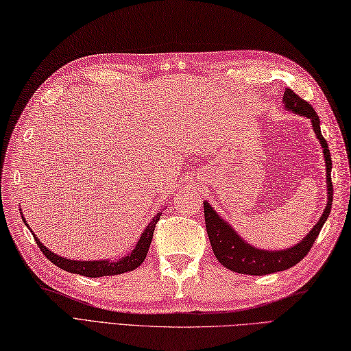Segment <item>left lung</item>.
I'll return each instance as SVG.
<instances>
[{
  "mask_svg": "<svg viewBox=\"0 0 351 351\" xmlns=\"http://www.w3.org/2000/svg\"><path fill=\"white\" fill-rule=\"evenodd\" d=\"M283 107L287 111H292L293 114L302 116L310 119L313 125V131L315 134V138L319 140L323 158H324V167H326V205L322 213L320 219L317 220L308 234H306L301 241L296 243L292 247L281 250H265L259 247L252 245L247 243L241 235L237 232L229 223L228 220L221 217L219 213L211 207L208 201H204V215H205V228H207V234L211 243L213 253H215L216 259L223 265L225 268L238 272V274H247V276H267L272 272L285 271L292 268L293 265L301 262L310 249L313 247L315 238L319 237L323 225L326 223L329 217V213L332 208V199H333V187L330 180V171H332V159L330 152L328 147V141L323 138L320 131V119L315 113L314 108L308 102L299 98L292 89L285 90L283 97Z\"/></svg>",
  "mask_w": 351,
  "mask_h": 351,
  "instance_id": "obj_1",
  "label": "left lung"
}]
</instances>
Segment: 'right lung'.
<instances>
[{
    "instance_id": "add662e5",
    "label": "right lung",
    "mask_w": 351,
    "mask_h": 351,
    "mask_svg": "<svg viewBox=\"0 0 351 351\" xmlns=\"http://www.w3.org/2000/svg\"><path fill=\"white\" fill-rule=\"evenodd\" d=\"M21 215H22V210H21ZM160 215H162V211H159L158 215L150 220V223L144 228L143 234L138 238V241H136L134 249L126 256H123V258L114 259V261H111V259H98V261L66 259V258H64V256H59L55 252L49 250L47 247L38 240L37 235L32 232V229L27 223V220H25L23 215H22V220L32 232V237L36 238V243L41 249L43 254H45L46 258L53 265H56L58 268H61L66 272H71V274H79V276H84V277L97 278V277L123 274V272H130V271H134L135 268H138L140 265L144 262V259H146V254L149 252V247H150L152 238H153V230H155V226L158 223Z\"/></svg>"
}]
</instances>
